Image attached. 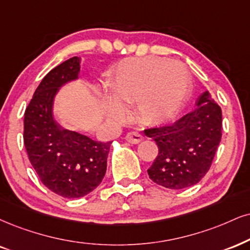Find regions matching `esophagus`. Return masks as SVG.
Returning <instances> with one entry per match:
<instances>
[{"label":"esophagus","mask_w":250,"mask_h":250,"mask_svg":"<svg viewBox=\"0 0 250 250\" xmlns=\"http://www.w3.org/2000/svg\"><path fill=\"white\" fill-rule=\"evenodd\" d=\"M125 140L131 144H139L140 141L143 140V135L138 133V132H130V133L126 134Z\"/></svg>","instance_id":"obj_1"}]
</instances>
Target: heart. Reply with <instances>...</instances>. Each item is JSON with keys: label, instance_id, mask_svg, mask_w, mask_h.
<instances>
[{"label": "heart", "instance_id": "b5f03b06", "mask_svg": "<svg viewBox=\"0 0 250 250\" xmlns=\"http://www.w3.org/2000/svg\"><path fill=\"white\" fill-rule=\"evenodd\" d=\"M189 87V72L183 63L159 58L122 61L113 73L106 97L111 115L120 117L122 105L134 104V115L145 124H160L180 109Z\"/></svg>", "mask_w": 250, "mask_h": 250}]
</instances>
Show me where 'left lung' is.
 <instances>
[{"label": "left lung", "mask_w": 250, "mask_h": 250, "mask_svg": "<svg viewBox=\"0 0 250 250\" xmlns=\"http://www.w3.org/2000/svg\"><path fill=\"white\" fill-rule=\"evenodd\" d=\"M221 109L204 91L196 107L174 124L145 130L159 147L147 170L154 183L180 190L195 186L205 176L221 140Z\"/></svg>", "instance_id": "1"}]
</instances>
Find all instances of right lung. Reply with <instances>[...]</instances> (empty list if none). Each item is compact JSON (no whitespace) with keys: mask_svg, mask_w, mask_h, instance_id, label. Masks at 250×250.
<instances>
[{"mask_svg":"<svg viewBox=\"0 0 250 250\" xmlns=\"http://www.w3.org/2000/svg\"><path fill=\"white\" fill-rule=\"evenodd\" d=\"M81 59L73 57L42 80L24 115L27 156L46 188L64 198H80L100 186L106 171L109 143L63 128L53 116L60 87L79 78Z\"/></svg>","mask_w":250,"mask_h":250,"instance_id":"add662e5","label":"right lung"}]
</instances>
